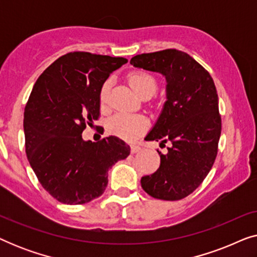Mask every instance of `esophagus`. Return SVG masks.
Here are the masks:
<instances>
[{
    "mask_svg": "<svg viewBox=\"0 0 257 257\" xmlns=\"http://www.w3.org/2000/svg\"><path fill=\"white\" fill-rule=\"evenodd\" d=\"M142 151V147H140L139 145H131V153H138Z\"/></svg>",
    "mask_w": 257,
    "mask_h": 257,
    "instance_id": "obj_1",
    "label": "esophagus"
}]
</instances>
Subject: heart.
Instances as JSON below:
<instances>
[{
  "label": "heart",
  "instance_id": "1",
  "mask_svg": "<svg viewBox=\"0 0 257 257\" xmlns=\"http://www.w3.org/2000/svg\"><path fill=\"white\" fill-rule=\"evenodd\" d=\"M128 84L133 91L140 97L146 92H152L157 89V82L153 76L145 71H135L128 75ZM108 90H110V80H106L100 89L99 98L101 103H105L107 99ZM147 119L143 115H135L127 113H117L108 121V131L112 135L119 137L125 140H135L145 131Z\"/></svg>",
  "mask_w": 257,
  "mask_h": 257
}]
</instances>
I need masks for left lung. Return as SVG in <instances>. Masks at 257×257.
<instances>
[{"mask_svg":"<svg viewBox=\"0 0 257 257\" xmlns=\"http://www.w3.org/2000/svg\"><path fill=\"white\" fill-rule=\"evenodd\" d=\"M130 63L166 79V101L145 140L171 146L166 154L157 150L160 166L142 178V187L156 199L181 200L201 185L215 161L221 136L215 84L194 58L177 49L137 55Z\"/></svg>","mask_w":257,"mask_h":257,"instance_id":"obj_1","label":"left lung"}]
</instances>
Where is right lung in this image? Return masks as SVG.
Wrapping results in <instances>:
<instances>
[{"label": "right lung", "instance_id": "1", "mask_svg": "<svg viewBox=\"0 0 257 257\" xmlns=\"http://www.w3.org/2000/svg\"><path fill=\"white\" fill-rule=\"evenodd\" d=\"M127 59L69 52L38 77L24 110L28 160L43 188L59 202L82 205L103 194L107 172L126 159L130 146L110 136L84 140L99 117L100 89Z\"/></svg>", "mask_w": 257, "mask_h": 257}]
</instances>
